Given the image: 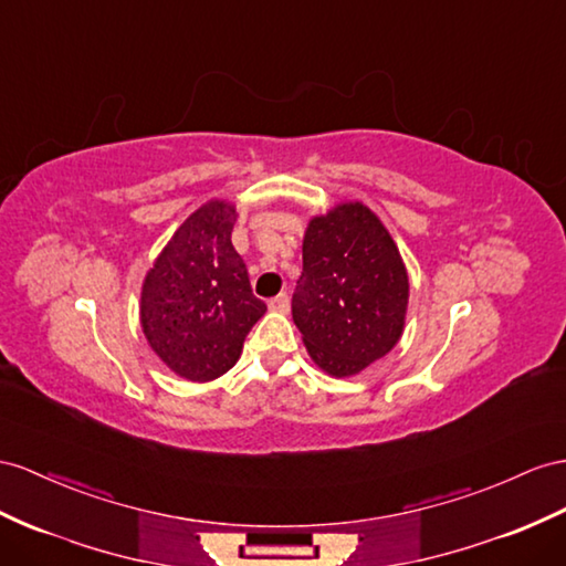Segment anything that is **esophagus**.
<instances>
[{
  "instance_id": "obj_1",
  "label": "esophagus",
  "mask_w": 566,
  "mask_h": 566,
  "mask_svg": "<svg viewBox=\"0 0 566 566\" xmlns=\"http://www.w3.org/2000/svg\"><path fill=\"white\" fill-rule=\"evenodd\" d=\"M270 311H274V313H286L289 311V296L286 294H277L274 298H270Z\"/></svg>"
}]
</instances>
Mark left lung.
I'll use <instances>...</instances> for the list:
<instances>
[{"instance_id":"8db88e82","label":"left lung","mask_w":566,"mask_h":566,"mask_svg":"<svg viewBox=\"0 0 566 566\" xmlns=\"http://www.w3.org/2000/svg\"><path fill=\"white\" fill-rule=\"evenodd\" d=\"M409 274L395 239L364 202H339L308 222L292 315L313 364L352 378L401 339Z\"/></svg>"}]
</instances>
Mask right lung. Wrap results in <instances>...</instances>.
<instances>
[{"label":"right lung","mask_w":566,"mask_h":566,"mask_svg":"<svg viewBox=\"0 0 566 566\" xmlns=\"http://www.w3.org/2000/svg\"><path fill=\"white\" fill-rule=\"evenodd\" d=\"M237 217L231 200H208L174 231L143 280V335L184 380L210 382L224 375L268 311L231 245Z\"/></svg>","instance_id":"right-lung-1"}]
</instances>
